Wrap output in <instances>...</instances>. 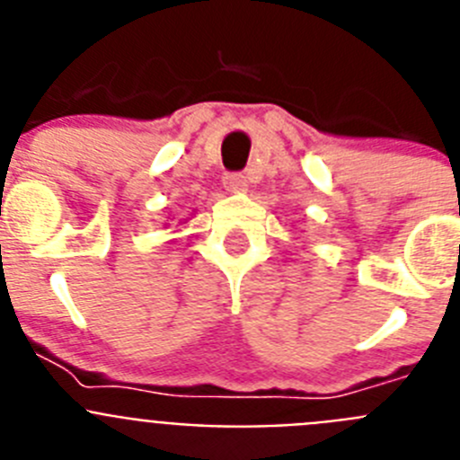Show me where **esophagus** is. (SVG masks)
Returning <instances> with one entry per match:
<instances>
[{"label":"esophagus","mask_w":460,"mask_h":460,"mask_svg":"<svg viewBox=\"0 0 460 460\" xmlns=\"http://www.w3.org/2000/svg\"><path fill=\"white\" fill-rule=\"evenodd\" d=\"M223 184H226L227 190L237 193V190L246 189V177H243L242 172H227L226 177H223Z\"/></svg>","instance_id":"esophagus-1"}]
</instances>
